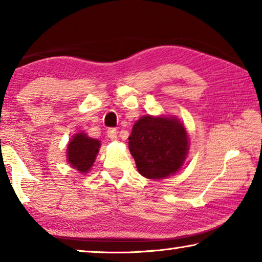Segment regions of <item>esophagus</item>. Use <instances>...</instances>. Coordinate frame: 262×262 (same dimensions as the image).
<instances>
[{
    "instance_id": "1",
    "label": "esophagus",
    "mask_w": 262,
    "mask_h": 262,
    "mask_svg": "<svg viewBox=\"0 0 262 262\" xmlns=\"http://www.w3.org/2000/svg\"><path fill=\"white\" fill-rule=\"evenodd\" d=\"M107 136L110 140L112 141H115L118 139V132L117 129H114V128H110V129L107 130Z\"/></svg>"
}]
</instances>
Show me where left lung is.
I'll use <instances>...</instances> for the list:
<instances>
[{"instance_id":"1","label":"left lung","mask_w":262,"mask_h":262,"mask_svg":"<svg viewBox=\"0 0 262 262\" xmlns=\"http://www.w3.org/2000/svg\"><path fill=\"white\" fill-rule=\"evenodd\" d=\"M128 140L137 171L148 179L174 174L188 152L187 132L173 117L144 115L133 126Z\"/></svg>"}]
</instances>
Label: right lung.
<instances>
[{"mask_svg":"<svg viewBox=\"0 0 262 262\" xmlns=\"http://www.w3.org/2000/svg\"><path fill=\"white\" fill-rule=\"evenodd\" d=\"M100 142L91 139L84 133L75 134L67 145V161L81 173H86L94 165Z\"/></svg>","mask_w":262,"mask_h":262,"instance_id":"1","label":"right lung"}]
</instances>
